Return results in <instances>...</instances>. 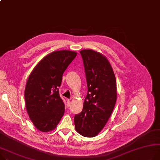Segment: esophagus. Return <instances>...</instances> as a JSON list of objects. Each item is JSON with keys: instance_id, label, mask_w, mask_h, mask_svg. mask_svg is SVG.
I'll return each mask as SVG.
<instances>
[{"instance_id": "obj_1", "label": "esophagus", "mask_w": 160, "mask_h": 160, "mask_svg": "<svg viewBox=\"0 0 160 160\" xmlns=\"http://www.w3.org/2000/svg\"><path fill=\"white\" fill-rule=\"evenodd\" d=\"M71 100H68V102H67V105H68V107H69V106L71 105Z\"/></svg>"}]
</instances>
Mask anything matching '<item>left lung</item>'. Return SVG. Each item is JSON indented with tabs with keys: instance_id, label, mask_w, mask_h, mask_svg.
<instances>
[{
	"instance_id": "left-lung-1",
	"label": "left lung",
	"mask_w": 160,
	"mask_h": 160,
	"mask_svg": "<svg viewBox=\"0 0 160 160\" xmlns=\"http://www.w3.org/2000/svg\"><path fill=\"white\" fill-rule=\"evenodd\" d=\"M83 59L88 91L82 111L74 116L76 131L92 138L103 129L111 116L117 98L116 82L108 60L92 49L80 51Z\"/></svg>"
}]
</instances>
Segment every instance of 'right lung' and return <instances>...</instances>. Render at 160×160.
<instances>
[{
    "instance_id": "add662e5",
    "label": "right lung",
    "mask_w": 160,
    "mask_h": 160,
    "mask_svg": "<svg viewBox=\"0 0 160 160\" xmlns=\"http://www.w3.org/2000/svg\"><path fill=\"white\" fill-rule=\"evenodd\" d=\"M77 55L69 50L52 52L29 74L24 92L26 107L30 120L42 132L55 129L64 114L58 88L63 72Z\"/></svg>"
}]
</instances>
